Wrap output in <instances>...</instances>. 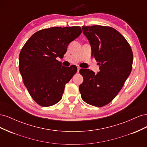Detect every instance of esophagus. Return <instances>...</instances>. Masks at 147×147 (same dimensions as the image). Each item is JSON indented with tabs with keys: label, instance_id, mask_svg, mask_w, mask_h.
Masks as SVG:
<instances>
[{
	"label": "esophagus",
	"instance_id": "esophagus-1",
	"mask_svg": "<svg viewBox=\"0 0 147 147\" xmlns=\"http://www.w3.org/2000/svg\"><path fill=\"white\" fill-rule=\"evenodd\" d=\"M80 69H81L80 67L78 66V65H77V71H78V72H79L80 70Z\"/></svg>",
	"mask_w": 147,
	"mask_h": 147
}]
</instances>
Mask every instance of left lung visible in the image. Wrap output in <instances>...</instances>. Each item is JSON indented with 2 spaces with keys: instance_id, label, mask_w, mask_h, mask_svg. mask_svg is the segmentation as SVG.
I'll list each match as a JSON object with an SVG mask.
<instances>
[{
  "instance_id": "8db88e82",
  "label": "left lung",
  "mask_w": 147,
  "mask_h": 147,
  "mask_svg": "<svg viewBox=\"0 0 147 147\" xmlns=\"http://www.w3.org/2000/svg\"><path fill=\"white\" fill-rule=\"evenodd\" d=\"M83 32L91 47V56L99 62L100 72L81 69L83 82L79 86L82 99L87 104L103 107L121 90L132 68L133 53L127 41L118 30L109 26H83Z\"/></svg>"
}]
</instances>
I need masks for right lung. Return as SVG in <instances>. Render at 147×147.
Returning a JSON list of instances; mask_svg holds the SVG:
<instances>
[{
    "label": "right lung",
    "instance_id": "add662e5",
    "mask_svg": "<svg viewBox=\"0 0 147 147\" xmlns=\"http://www.w3.org/2000/svg\"><path fill=\"white\" fill-rule=\"evenodd\" d=\"M80 26L53 27L34 33L22 48L19 69L25 86L34 100L50 107L62 98L65 84L77 72L76 65L63 66V57L69 44L82 33Z\"/></svg>",
    "mask_w": 147,
    "mask_h": 147
}]
</instances>
